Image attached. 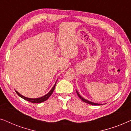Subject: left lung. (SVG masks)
<instances>
[{"label": "left lung", "instance_id": "obj_1", "mask_svg": "<svg viewBox=\"0 0 131 131\" xmlns=\"http://www.w3.org/2000/svg\"><path fill=\"white\" fill-rule=\"evenodd\" d=\"M76 92H77V94H78V95L79 97V98H80V99H81L83 102H85V103L89 104L94 105H101V104H98V103H93V102H92V101H89V100H87L85 99V98H84L83 97H82V96L81 95H80L79 94V93L78 92V91H77V90H76Z\"/></svg>", "mask_w": 131, "mask_h": 131}]
</instances>
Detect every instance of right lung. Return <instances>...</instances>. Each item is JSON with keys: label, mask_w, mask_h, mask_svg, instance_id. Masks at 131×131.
Listing matches in <instances>:
<instances>
[{"label": "right lung", "mask_w": 131, "mask_h": 131, "mask_svg": "<svg viewBox=\"0 0 131 131\" xmlns=\"http://www.w3.org/2000/svg\"><path fill=\"white\" fill-rule=\"evenodd\" d=\"M58 80V79H57ZM57 81L55 82V85H53V86L52 88V89L50 90V91L48 93V94H46V95H45L41 96V97H39V98H28V97H26V96L22 95L19 94V92H18L17 91H15V92H17V94L18 95V96H20L21 98H23V99L26 100V101H28L29 102H31L32 103H42V102H43L45 101H46V100H47L48 98L50 97V96L52 94L53 91H54V89H55V85H56V83H57Z\"/></svg>", "instance_id": "obj_1"}]
</instances>
